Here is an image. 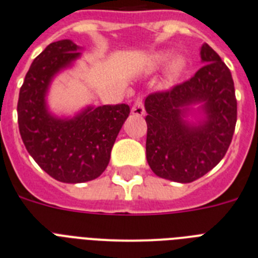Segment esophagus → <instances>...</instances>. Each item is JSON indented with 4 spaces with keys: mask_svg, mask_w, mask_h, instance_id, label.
<instances>
[{
    "mask_svg": "<svg viewBox=\"0 0 258 258\" xmlns=\"http://www.w3.org/2000/svg\"><path fill=\"white\" fill-rule=\"evenodd\" d=\"M131 113L134 115H144L145 114V109H144V103H143V99H136L135 104L132 105L131 108Z\"/></svg>",
    "mask_w": 258,
    "mask_h": 258,
    "instance_id": "34e87169",
    "label": "esophagus"
}]
</instances>
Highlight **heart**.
<instances>
[{
  "mask_svg": "<svg viewBox=\"0 0 258 258\" xmlns=\"http://www.w3.org/2000/svg\"><path fill=\"white\" fill-rule=\"evenodd\" d=\"M169 59V54L166 51H159V52H155V54L150 55L145 61V69L146 73H153V72L161 69L162 67L167 62V60ZM185 69V60L182 57H177V59H173L172 61L169 62L168 67H167V77L169 80H175L180 76Z\"/></svg>",
  "mask_w": 258,
  "mask_h": 258,
  "instance_id": "heart-1",
  "label": "heart"
}]
</instances>
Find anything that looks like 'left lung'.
<instances>
[{"label": "left lung", "instance_id": "8db88e82", "mask_svg": "<svg viewBox=\"0 0 258 258\" xmlns=\"http://www.w3.org/2000/svg\"><path fill=\"white\" fill-rule=\"evenodd\" d=\"M201 59L204 66L189 81L145 99L146 161L155 175L181 184L217 166L236 123L230 71L207 43L202 45ZM189 115L196 120H187Z\"/></svg>", "mask_w": 258, "mask_h": 258}]
</instances>
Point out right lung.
Masks as SVG:
<instances>
[{
    "instance_id": "obj_1",
    "label": "right lung",
    "mask_w": 258,
    "mask_h": 258,
    "mask_svg": "<svg viewBox=\"0 0 258 258\" xmlns=\"http://www.w3.org/2000/svg\"><path fill=\"white\" fill-rule=\"evenodd\" d=\"M80 50L71 39L50 43L32 62L18 101V123L28 153L46 173L67 184L95 180L105 171L130 114L127 104L89 105L73 117L50 112L51 82L73 67L82 55Z\"/></svg>"
}]
</instances>
